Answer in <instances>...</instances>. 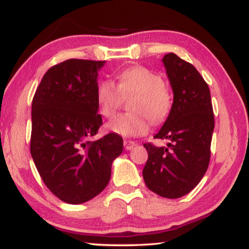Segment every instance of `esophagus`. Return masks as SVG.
Instances as JSON below:
<instances>
[{
	"label": "esophagus",
	"instance_id": "1",
	"mask_svg": "<svg viewBox=\"0 0 249 249\" xmlns=\"http://www.w3.org/2000/svg\"><path fill=\"white\" fill-rule=\"evenodd\" d=\"M135 143L134 141H131V140H124V148L126 150H131V149H133L134 148V146H135Z\"/></svg>",
	"mask_w": 249,
	"mask_h": 249
}]
</instances>
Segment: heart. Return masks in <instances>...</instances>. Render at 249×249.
I'll list each match as a JSON object with an SVG mask.
<instances>
[{
  "instance_id": "heart-1",
  "label": "heart",
  "mask_w": 249,
  "mask_h": 249,
  "mask_svg": "<svg viewBox=\"0 0 249 249\" xmlns=\"http://www.w3.org/2000/svg\"><path fill=\"white\" fill-rule=\"evenodd\" d=\"M134 95L133 112L116 116L109 130L123 137H140L154 124L164 122L172 108V95L160 74L143 67L127 68L117 74V86L111 80H102L96 89V101L102 116L112 117L121 108L124 97Z\"/></svg>"
}]
</instances>
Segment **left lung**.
Masks as SVG:
<instances>
[{
    "mask_svg": "<svg viewBox=\"0 0 249 249\" xmlns=\"http://www.w3.org/2000/svg\"><path fill=\"white\" fill-rule=\"evenodd\" d=\"M162 62L174 102L155 138L169 143L168 147L143 144L148 160L142 176L154 193L178 199L190 193L208 169L215 122L209 87L196 69L174 53L164 55Z\"/></svg>",
    "mask_w": 249,
    "mask_h": 249,
    "instance_id": "8db88e82",
    "label": "left lung"
}]
</instances>
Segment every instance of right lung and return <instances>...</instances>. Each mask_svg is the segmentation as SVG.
<instances>
[{
    "instance_id": "1",
    "label": "right lung",
    "mask_w": 249,
    "mask_h": 249,
    "mask_svg": "<svg viewBox=\"0 0 249 249\" xmlns=\"http://www.w3.org/2000/svg\"><path fill=\"white\" fill-rule=\"evenodd\" d=\"M105 63L72 58L56 64L33 97L31 155L46 186L70 204L101 193L123 152L116 133L90 140L102 125L96 89Z\"/></svg>"
}]
</instances>
